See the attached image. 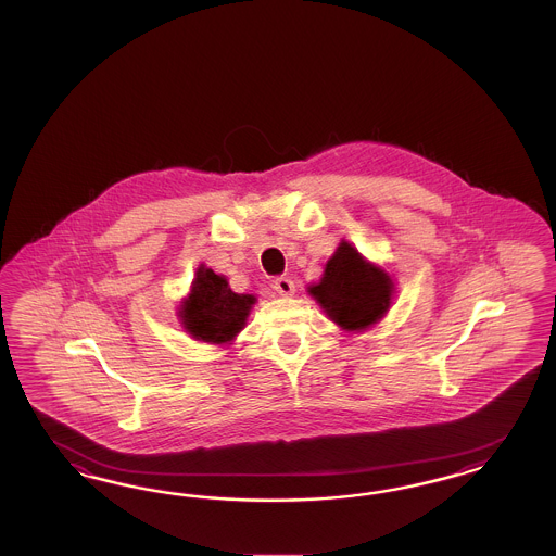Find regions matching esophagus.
Instances as JSON below:
<instances>
[{
  "label": "esophagus",
  "mask_w": 556,
  "mask_h": 556,
  "mask_svg": "<svg viewBox=\"0 0 556 556\" xmlns=\"http://www.w3.org/2000/svg\"><path fill=\"white\" fill-rule=\"evenodd\" d=\"M275 291L279 293V295H283V298H289V295H293L295 293V283L289 279V277H279V279H275Z\"/></svg>",
  "instance_id": "obj_1"
}]
</instances>
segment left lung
Returning a JSON list of instances; mask_svg holds the SVG:
<instances>
[{
    "label": "left lung",
    "instance_id": "obj_1",
    "mask_svg": "<svg viewBox=\"0 0 556 556\" xmlns=\"http://www.w3.org/2000/svg\"><path fill=\"white\" fill-rule=\"evenodd\" d=\"M307 293L342 330L363 332L386 318L395 283L388 270L367 261L349 240H340L320 281L307 287Z\"/></svg>",
    "mask_w": 556,
    "mask_h": 556
}]
</instances>
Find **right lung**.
<instances>
[{"label":"right lung","mask_w":556,"mask_h":556,"mask_svg":"<svg viewBox=\"0 0 556 556\" xmlns=\"http://www.w3.org/2000/svg\"><path fill=\"white\" fill-rule=\"evenodd\" d=\"M256 303L253 293H236L224 275L200 265L179 305V321L191 338L207 344H232Z\"/></svg>","instance_id":"add662e5"}]
</instances>
